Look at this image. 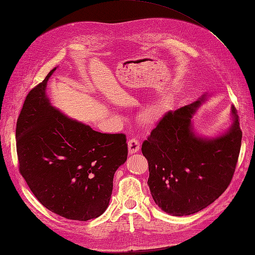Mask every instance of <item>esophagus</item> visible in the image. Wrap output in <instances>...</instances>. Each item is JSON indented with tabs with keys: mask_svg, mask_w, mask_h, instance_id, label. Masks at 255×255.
Returning a JSON list of instances; mask_svg holds the SVG:
<instances>
[{
	"mask_svg": "<svg viewBox=\"0 0 255 255\" xmlns=\"http://www.w3.org/2000/svg\"><path fill=\"white\" fill-rule=\"evenodd\" d=\"M128 153L129 154H134L136 152H139L140 150V142L138 141L135 138H132L129 139L128 142Z\"/></svg>",
	"mask_w": 255,
	"mask_h": 255,
	"instance_id": "34e87169",
	"label": "esophagus"
}]
</instances>
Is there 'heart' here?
Instances as JSON below:
<instances>
[{
    "label": "heart",
    "mask_w": 255,
    "mask_h": 255,
    "mask_svg": "<svg viewBox=\"0 0 255 255\" xmlns=\"http://www.w3.org/2000/svg\"><path fill=\"white\" fill-rule=\"evenodd\" d=\"M159 113V107L157 104H153L151 106H148L146 109L142 112V118L146 122H153L156 119Z\"/></svg>",
    "instance_id": "b5f03b06"
}]
</instances>
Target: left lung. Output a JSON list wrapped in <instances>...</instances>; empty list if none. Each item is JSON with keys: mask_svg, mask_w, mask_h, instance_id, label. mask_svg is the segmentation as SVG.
<instances>
[{"mask_svg": "<svg viewBox=\"0 0 255 255\" xmlns=\"http://www.w3.org/2000/svg\"><path fill=\"white\" fill-rule=\"evenodd\" d=\"M167 113L144 140L141 152L149 163L148 185L154 202L172 216L202 211L232 180L243 133L235 107L225 132L206 137L196 133L192 117L207 98Z\"/></svg>", "mask_w": 255, "mask_h": 255, "instance_id": "left-lung-1", "label": "left lung"}]
</instances>
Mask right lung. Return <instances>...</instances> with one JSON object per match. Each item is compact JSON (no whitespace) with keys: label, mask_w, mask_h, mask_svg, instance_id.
<instances>
[{"label":"right lung","mask_w":255,"mask_h":255,"mask_svg":"<svg viewBox=\"0 0 255 255\" xmlns=\"http://www.w3.org/2000/svg\"><path fill=\"white\" fill-rule=\"evenodd\" d=\"M55 70L23 104L16 128L19 170L44 207L87 221L110 204L115 172L128 158L127 138L97 132L53 107L45 91Z\"/></svg>","instance_id":"1"}]
</instances>
